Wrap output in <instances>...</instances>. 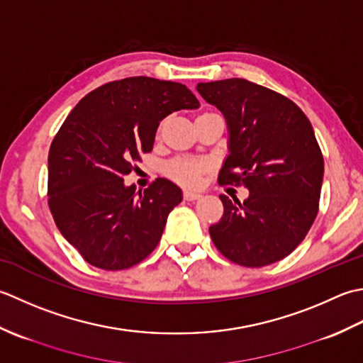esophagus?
Instances as JSON below:
<instances>
[{
  "label": "esophagus",
  "mask_w": 363,
  "mask_h": 363,
  "mask_svg": "<svg viewBox=\"0 0 363 363\" xmlns=\"http://www.w3.org/2000/svg\"><path fill=\"white\" fill-rule=\"evenodd\" d=\"M202 197V194L201 192H197V191H184L183 192V199L184 201H197V199H201Z\"/></svg>",
  "instance_id": "1"
}]
</instances>
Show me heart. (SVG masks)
I'll return each mask as SVG.
<instances>
[{"mask_svg":"<svg viewBox=\"0 0 363 363\" xmlns=\"http://www.w3.org/2000/svg\"><path fill=\"white\" fill-rule=\"evenodd\" d=\"M205 171V162L184 158H177L166 166V174L171 177L172 180L184 184V186H196V184H199Z\"/></svg>","mask_w":363,"mask_h":363,"instance_id":"obj_1","label":"heart"}]
</instances>
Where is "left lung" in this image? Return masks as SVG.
Listing matches in <instances>:
<instances>
[{
  "mask_svg": "<svg viewBox=\"0 0 363 363\" xmlns=\"http://www.w3.org/2000/svg\"><path fill=\"white\" fill-rule=\"evenodd\" d=\"M197 92L224 114L228 157L219 184H242V203L219 196L224 214L210 227L228 260L260 268L290 255L318 214L324 160L301 108L282 94L230 78L199 83Z\"/></svg>",
  "mask_w": 363,
  "mask_h": 363,
  "instance_id": "1",
  "label": "left lung"
}]
</instances>
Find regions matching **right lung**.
<instances>
[{"label":"right lung","instance_id":"add662e5","mask_svg":"<svg viewBox=\"0 0 363 363\" xmlns=\"http://www.w3.org/2000/svg\"><path fill=\"white\" fill-rule=\"evenodd\" d=\"M199 105L184 84L131 77L97 87L72 109L50 147L48 206L89 264L127 269L158 246L182 189L157 179L136 192L123 175L152 152L166 116Z\"/></svg>","mask_w":363,"mask_h":363}]
</instances>
